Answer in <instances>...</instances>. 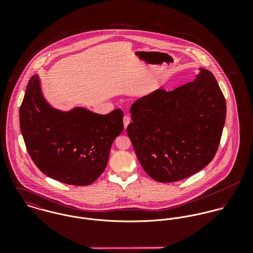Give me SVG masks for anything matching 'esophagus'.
<instances>
[{
    "mask_svg": "<svg viewBox=\"0 0 253 253\" xmlns=\"http://www.w3.org/2000/svg\"><path fill=\"white\" fill-rule=\"evenodd\" d=\"M129 123H130V117L129 116H125L124 117V126H125V129L126 128V126H128Z\"/></svg>",
    "mask_w": 253,
    "mask_h": 253,
    "instance_id": "obj_1",
    "label": "esophagus"
}]
</instances>
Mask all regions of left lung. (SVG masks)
I'll return each instance as SVG.
<instances>
[{
	"label": "left lung",
	"instance_id": "1",
	"mask_svg": "<svg viewBox=\"0 0 253 253\" xmlns=\"http://www.w3.org/2000/svg\"><path fill=\"white\" fill-rule=\"evenodd\" d=\"M172 91L157 89L135 101L126 132L145 172L158 182L185 179L214 158L226 101L213 74L204 68Z\"/></svg>",
	"mask_w": 253,
	"mask_h": 253
}]
</instances>
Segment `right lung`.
<instances>
[{"label":"right lung","instance_id":"obj_1","mask_svg":"<svg viewBox=\"0 0 253 253\" xmlns=\"http://www.w3.org/2000/svg\"><path fill=\"white\" fill-rule=\"evenodd\" d=\"M123 116L121 109L99 115L84 107L53 108L38 75L29 80L19 109L20 130L38 169L75 186L89 185L104 171L111 146L124 129Z\"/></svg>","mask_w":253,"mask_h":253}]
</instances>
